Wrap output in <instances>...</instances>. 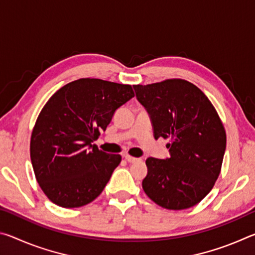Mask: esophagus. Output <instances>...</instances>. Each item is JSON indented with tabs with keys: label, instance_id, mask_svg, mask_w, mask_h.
<instances>
[{
	"label": "esophagus",
	"instance_id": "1",
	"mask_svg": "<svg viewBox=\"0 0 255 255\" xmlns=\"http://www.w3.org/2000/svg\"><path fill=\"white\" fill-rule=\"evenodd\" d=\"M125 159H126L127 162H129V163H133V162H137L138 159L139 158H137V157H132V156H130V155H128V154H126L125 155Z\"/></svg>",
	"mask_w": 255,
	"mask_h": 255
}]
</instances>
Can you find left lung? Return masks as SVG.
Listing matches in <instances>:
<instances>
[{
    "mask_svg": "<svg viewBox=\"0 0 255 255\" xmlns=\"http://www.w3.org/2000/svg\"><path fill=\"white\" fill-rule=\"evenodd\" d=\"M133 89L148 112L155 139H171L169 158L146 159L145 193L166 209L196 206L213 189L225 154L226 132L217 111L200 89L185 80Z\"/></svg>",
    "mask_w": 255,
    "mask_h": 255,
    "instance_id": "1",
    "label": "left lung"
}]
</instances>
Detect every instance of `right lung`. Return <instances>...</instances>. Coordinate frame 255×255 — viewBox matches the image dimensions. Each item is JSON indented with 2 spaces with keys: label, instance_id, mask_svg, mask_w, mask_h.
<instances>
[{
  "label": "right lung",
  "instance_id": "obj_1",
  "mask_svg": "<svg viewBox=\"0 0 255 255\" xmlns=\"http://www.w3.org/2000/svg\"><path fill=\"white\" fill-rule=\"evenodd\" d=\"M133 96L131 85L80 79L47 101L32 129L30 157L38 183L51 202L77 208L103 191L122 156L102 152L92 143L115 111Z\"/></svg>",
  "mask_w": 255,
  "mask_h": 255
}]
</instances>
